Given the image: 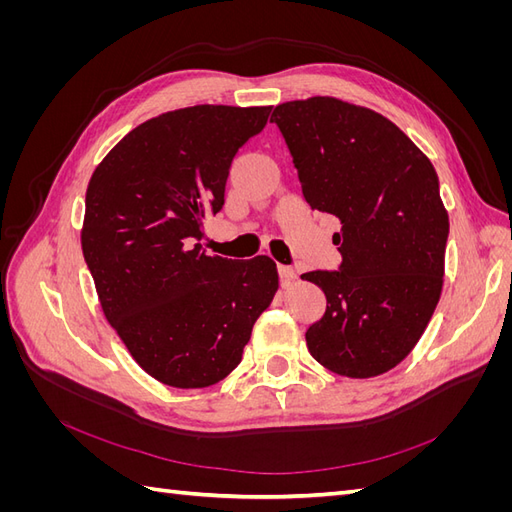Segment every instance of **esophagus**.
<instances>
[{
    "mask_svg": "<svg viewBox=\"0 0 512 512\" xmlns=\"http://www.w3.org/2000/svg\"><path fill=\"white\" fill-rule=\"evenodd\" d=\"M277 273H280V280L282 284H290L294 277H297V271H294L292 267L288 265H277Z\"/></svg>",
    "mask_w": 512,
    "mask_h": 512,
    "instance_id": "obj_1",
    "label": "esophagus"
}]
</instances>
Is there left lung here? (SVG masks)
Listing matches in <instances>:
<instances>
[{
    "label": "left lung",
    "mask_w": 512,
    "mask_h": 512,
    "mask_svg": "<svg viewBox=\"0 0 512 512\" xmlns=\"http://www.w3.org/2000/svg\"><path fill=\"white\" fill-rule=\"evenodd\" d=\"M303 198L342 222L337 271H309L327 297L307 350L348 378H371L410 354L442 292L448 213L436 168L393 121L337 98L275 106Z\"/></svg>",
    "instance_id": "left-lung-1"
}]
</instances>
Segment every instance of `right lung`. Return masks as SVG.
<instances>
[{
  "mask_svg": "<svg viewBox=\"0 0 512 512\" xmlns=\"http://www.w3.org/2000/svg\"><path fill=\"white\" fill-rule=\"evenodd\" d=\"M271 106L200 104L126 134L91 175L81 245L106 320L151 378L205 389L241 363L273 301L269 256H207L232 160Z\"/></svg>",
  "mask_w": 512,
  "mask_h": 512,
  "instance_id": "1",
  "label": "right lung"
}]
</instances>
